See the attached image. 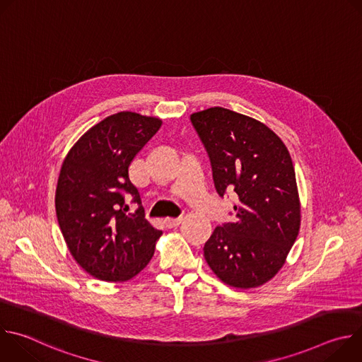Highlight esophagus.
<instances>
[{
    "label": "esophagus",
    "instance_id": "esophagus-1",
    "mask_svg": "<svg viewBox=\"0 0 362 362\" xmlns=\"http://www.w3.org/2000/svg\"><path fill=\"white\" fill-rule=\"evenodd\" d=\"M183 222V216H179V218H168V219H165V223H166V226L168 228H175V226H179L180 223Z\"/></svg>",
    "mask_w": 362,
    "mask_h": 362
}]
</instances>
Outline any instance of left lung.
I'll return each mask as SVG.
<instances>
[{"instance_id": "8db88e82", "label": "left lung", "mask_w": 362, "mask_h": 362, "mask_svg": "<svg viewBox=\"0 0 362 362\" xmlns=\"http://www.w3.org/2000/svg\"><path fill=\"white\" fill-rule=\"evenodd\" d=\"M190 122L209 154L218 194L239 196L236 219L215 228L204 259L230 286H261L284 267L300 226L291 154L264 123L223 107L193 113Z\"/></svg>"}]
</instances>
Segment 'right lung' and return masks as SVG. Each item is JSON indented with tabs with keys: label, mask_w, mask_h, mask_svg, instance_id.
<instances>
[{
	"label": "right lung",
	"mask_w": 362,
	"mask_h": 362,
	"mask_svg": "<svg viewBox=\"0 0 362 362\" xmlns=\"http://www.w3.org/2000/svg\"><path fill=\"white\" fill-rule=\"evenodd\" d=\"M162 120L139 113L112 115L86 132L63 162L57 189V221L76 262L100 281L124 282L147 267L162 230L141 206L129 212L124 197L140 204L129 166L158 133Z\"/></svg>",
	"instance_id": "1"
}]
</instances>
